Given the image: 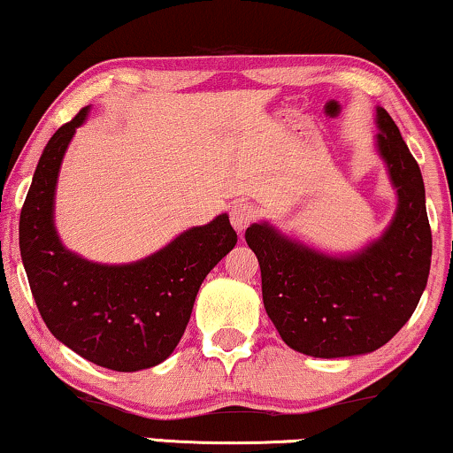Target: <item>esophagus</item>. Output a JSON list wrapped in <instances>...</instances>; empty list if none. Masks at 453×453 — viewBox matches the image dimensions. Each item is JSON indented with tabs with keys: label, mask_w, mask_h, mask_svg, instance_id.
I'll return each instance as SVG.
<instances>
[{
	"label": "esophagus",
	"mask_w": 453,
	"mask_h": 453,
	"mask_svg": "<svg viewBox=\"0 0 453 453\" xmlns=\"http://www.w3.org/2000/svg\"><path fill=\"white\" fill-rule=\"evenodd\" d=\"M256 220V208L247 202H234L231 206V225L234 231L243 233L251 222Z\"/></svg>",
	"instance_id": "obj_1"
}]
</instances>
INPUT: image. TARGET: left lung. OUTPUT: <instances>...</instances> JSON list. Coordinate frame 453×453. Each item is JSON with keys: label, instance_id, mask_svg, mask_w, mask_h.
I'll list each match as a JSON object with an SVG mask.
<instances>
[{"label": "left lung", "instance_id": "left-lung-1", "mask_svg": "<svg viewBox=\"0 0 453 453\" xmlns=\"http://www.w3.org/2000/svg\"><path fill=\"white\" fill-rule=\"evenodd\" d=\"M377 152L398 206L380 239L332 256L253 222L245 241L262 270L264 307L290 349L315 358L367 355L411 319L431 268V226L417 160L386 109L377 107Z\"/></svg>", "mask_w": 453, "mask_h": 453}]
</instances>
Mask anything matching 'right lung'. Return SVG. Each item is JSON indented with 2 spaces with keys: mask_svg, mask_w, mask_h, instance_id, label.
Returning a JSON list of instances; mask_svg holds the SVG:
<instances>
[{
  "mask_svg": "<svg viewBox=\"0 0 453 453\" xmlns=\"http://www.w3.org/2000/svg\"><path fill=\"white\" fill-rule=\"evenodd\" d=\"M88 111L61 126L41 154L20 212V256L49 332L98 367L132 373L171 357L203 278L233 250L237 233L220 214L132 264H96L67 250L53 220L55 188Z\"/></svg>",
  "mask_w": 453,
  "mask_h": 453,
  "instance_id": "obj_1",
  "label": "right lung"
}]
</instances>
